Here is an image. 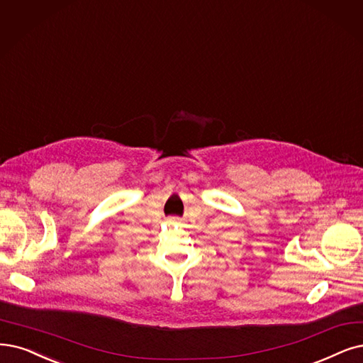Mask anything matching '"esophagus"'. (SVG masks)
Segmentation results:
<instances>
[{
    "instance_id": "obj_1",
    "label": "esophagus",
    "mask_w": 363,
    "mask_h": 363,
    "mask_svg": "<svg viewBox=\"0 0 363 363\" xmlns=\"http://www.w3.org/2000/svg\"><path fill=\"white\" fill-rule=\"evenodd\" d=\"M172 220H173V218H172Z\"/></svg>"
}]
</instances>
